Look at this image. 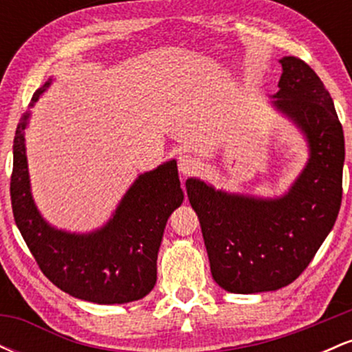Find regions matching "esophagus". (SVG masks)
Masks as SVG:
<instances>
[{
  "label": "esophagus",
  "instance_id": "1",
  "mask_svg": "<svg viewBox=\"0 0 352 352\" xmlns=\"http://www.w3.org/2000/svg\"><path fill=\"white\" fill-rule=\"evenodd\" d=\"M199 168V162L192 155H180L179 157V170L182 175H190Z\"/></svg>",
  "mask_w": 352,
  "mask_h": 352
}]
</instances>
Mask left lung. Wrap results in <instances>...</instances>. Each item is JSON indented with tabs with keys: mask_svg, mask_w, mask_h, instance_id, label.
<instances>
[{
	"mask_svg": "<svg viewBox=\"0 0 352 352\" xmlns=\"http://www.w3.org/2000/svg\"><path fill=\"white\" fill-rule=\"evenodd\" d=\"M272 106L300 129L309 157L288 192L274 199L187 180L210 270L230 293L274 292L296 280L334 227L342 199L344 134L333 99L305 60L285 56Z\"/></svg>",
	"mask_w": 352,
	"mask_h": 352,
	"instance_id": "8db88e82",
	"label": "left lung"
}]
</instances>
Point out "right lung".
Returning <instances> with one entry per match:
<instances>
[{
	"label": "right lung",
	"instance_id": "add662e5",
	"mask_svg": "<svg viewBox=\"0 0 352 352\" xmlns=\"http://www.w3.org/2000/svg\"><path fill=\"white\" fill-rule=\"evenodd\" d=\"M52 78L34 92L33 102ZM31 112L21 116L13 144L11 205L14 221L41 272L59 289L98 305L137 301L157 281V254L168 217L184 201L175 160L140 173L104 227L71 233L44 220L31 193L24 131Z\"/></svg>",
	"mask_w": 352,
	"mask_h": 352
}]
</instances>
